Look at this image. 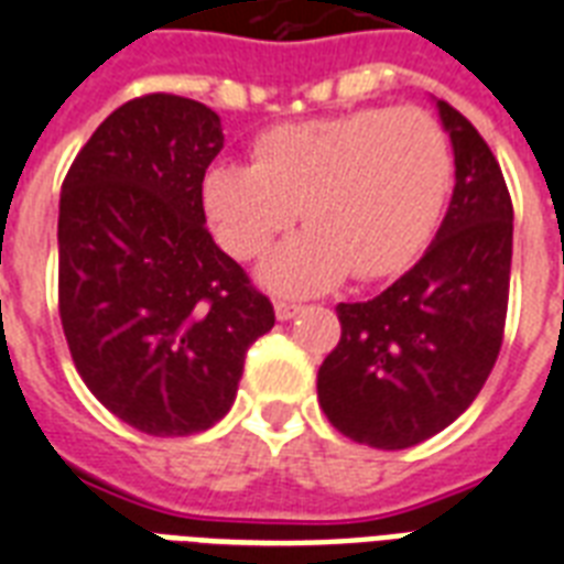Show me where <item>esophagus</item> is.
Returning <instances> with one entry per match:
<instances>
[{
	"mask_svg": "<svg viewBox=\"0 0 564 564\" xmlns=\"http://www.w3.org/2000/svg\"><path fill=\"white\" fill-rule=\"evenodd\" d=\"M299 313H304V304H299V301H290V299L274 301V316L281 318V322H290V318H295Z\"/></svg>",
	"mask_w": 564,
	"mask_h": 564,
	"instance_id": "esophagus-1",
	"label": "esophagus"
}]
</instances>
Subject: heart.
<instances>
[{
    "label": "heart",
    "mask_w": 564,
    "mask_h": 564,
    "mask_svg": "<svg viewBox=\"0 0 564 564\" xmlns=\"http://www.w3.org/2000/svg\"><path fill=\"white\" fill-rule=\"evenodd\" d=\"M454 181L451 137L421 108H360L269 128L254 163H219L204 207L221 246L254 260L304 219L263 278L281 292H316L357 274L401 272L436 225Z\"/></svg>",
    "instance_id": "obj_1"
}]
</instances>
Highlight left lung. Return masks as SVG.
<instances>
[{
    "instance_id": "left-lung-1",
    "label": "left lung",
    "mask_w": 564,
    "mask_h": 564,
    "mask_svg": "<svg viewBox=\"0 0 564 564\" xmlns=\"http://www.w3.org/2000/svg\"><path fill=\"white\" fill-rule=\"evenodd\" d=\"M456 187L436 239L392 286L339 304L343 336L318 369V403L343 436L401 451L463 415L495 369L509 307L512 198L498 158L438 101Z\"/></svg>"
}]
</instances>
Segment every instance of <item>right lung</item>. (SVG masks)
Masks as SVG:
<instances>
[{"label":"right lung","instance_id":"obj_1","mask_svg":"<svg viewBox=\"0 0 564 564\" xmlns=\"http://www.w3.org/2000/svg\"><path fill=\"white\" fill-rule=\"evenodd\" d=\"M207 105L145 93L75 154L57 216V313L82 380L149 436H193L237 398L274 307L204 225L221 149Z\"/></svg>","mask_w":564,"mask_h":564}]
</instances>
